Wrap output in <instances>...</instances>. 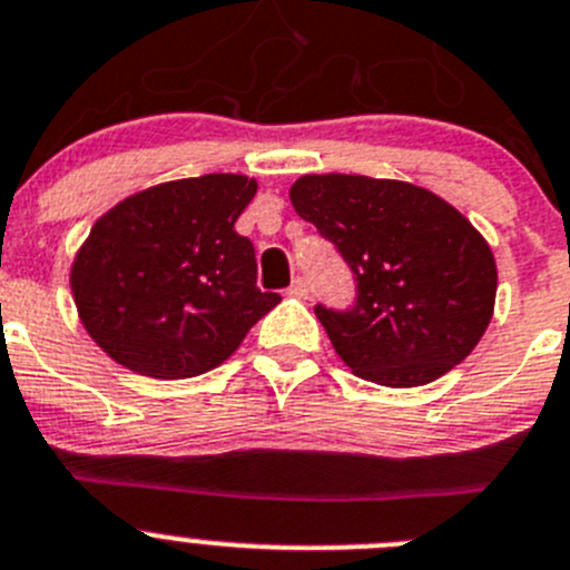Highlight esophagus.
<instances>
[{
	"label": "esophagus",
	"instance_id": "esophagus-1",
	"mask_svg": "<svg viewBox=\"0 0 570 570\" xmlns=\"http://www.w3.org/2000/svg\"><path fill=\"white\" fill-rule=\"evenodd\" d=\"M288 294L296 296V299H307V294H311V288H307V279H305V276H296V279L291 282Z\"/></svg>",
	"mask_w": 570,
	"mask_h": 570
}]
</instances>
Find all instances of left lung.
<instances>
[{
    "label": "left lung",
    "mask_w": 570,
    "mask_h": 570,
    "mask_svg": "<svg viewBox=\"0 0 570 570\" xmlns=\"http://www.w3.org/2000/svg\"><path fill=\"white\" fill-rule=\"evenodd\" d=\"M291 204L355 274V305H316V316L357 377L425 386L475 350L498 268L456 207L416 184L344 173L296 178Z\"/></svg>",
    "instance_id": "obj_1"
}]
</instances>
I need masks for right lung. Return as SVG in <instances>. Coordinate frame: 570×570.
Masks as SVG:
<instances>
[{
    "instance_id": "obj_1",
    "label": "right lung",
    "mask_w": 570,
    "mask_h": 570,
    "mask_svg": "<svg viewBox=\"0 0 570 570\" xmlns=\"http://www.w3.org/2000/svg\"><path fill=\"white\" fill-rule=\"evenodd\" d=\"M257 193L237 173L156 184L108 209L75 254V307L95 344L159 381L215 370L279 305L235 220Z\"/></svg>"
}]
</instances>
